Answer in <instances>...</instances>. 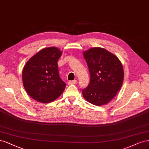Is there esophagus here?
Returning <instances> with one entry per match:
<instances>
[{"label": "esophagus", "instance_id": "34e87169", "mask_svg": "<svg viewBox=\"0 0 149 149\" xmlns=\"http://www.w3.org/2000/svg\"><path fill=\"white\" fill-rule=\"evenodd\" d=\"M77 83V80H70L69 82H68V84L69 85H73V84H75Z\"/></svg>", "mask_w": 149, "mask_h": 149}]
</instances>
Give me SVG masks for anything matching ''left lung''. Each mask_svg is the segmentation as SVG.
Returning a JSON list of instances; mask_svg holds the SVG:
<instances>
[{"instance_id": "1", "label": "left lung", "mask_w": 149, "mask_h": 149, "mask_svg": "<svg viewBox=\"0 0 149 149\" xmlns=\"http://www.w3.org/2000/svg\"><path fill=\"white\" fill-rule=\"evenodd\" d=\"M90 76L84 97L97 106L107 104L121 88L124 71L121 61L113 54L101 47H93L84 52Z\"/></svg>"}]
</instances>
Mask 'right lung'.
<instances>
[{
  "mask_svg": "<svg viewBox=\"0 0 149 149\" xmlns=\"http://www.w3.org/2000/svg\"><path fill=\"white\" fill-rule=\"evenodd\" d=\"M61 54L57 47H47L26 62L22 72L23 83L33 99L41 103H50L64 92L66 84L60 77L57 65Z\"/></svg>",
  "mask_w": 149,
  "mask_h": 149,
  "instance_id": "add662e5",
  "label": "right lung"
}]
</instances>
